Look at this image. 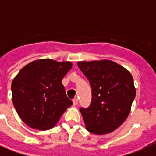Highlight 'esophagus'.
<instances>
[{"instance_id": "esophagus-1", "label": "esophagus", "mask_w": 156, "mask_h": 156, "mask_svg": "<svg viewBox=\"0 0 156 156\" xmlns=\"http://www.w3.org/2000/svg\"><path fill=\"white\" fill-rule=\"evenodd\" d=\"M78 99H73V106H77V105H78Z\"/></svg>"}]
</instances>
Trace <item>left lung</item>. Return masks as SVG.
Masks as SVG:
<instances>
[{"label":"left lung","mask_w":156,"mask_h":156,"mask_svg":"<svg viewBox=\"0 0 156 156\" xmlns=\"http://www.w3.org/2000/svg\"><path fill=\"white\" fill-rule=\"evenodd\" d=\"M78 66L92 88L90 106L80 109L86 129L98 135L113 132L130 112L136 95L133 76L110 60L78 61Z\"/></svg>","instance_id":"1"}]
</instances>
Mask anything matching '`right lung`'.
Returning a JSON list of instances; mask_svg holds the SVG:
<instances>
[{
  "instance_id": "add662e5",
  "label": "right lung",
  "mask_w": 156,
  "mask_h": 156,
  "mask_svg": "<svg viewBox=\"0 0 156 156\" xmlns=\"http://www.w3.org/2000/svg\"><path fill=\"white\" fill-rule=\"evenodd\" d=\"M70 61L35 60L21 69L11 84L12 101L22 121L30 128H53L72 101L61 83Z\"/></svg>"
}]
</instances>
